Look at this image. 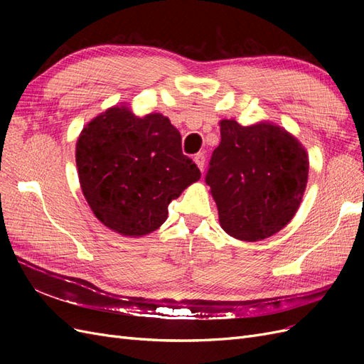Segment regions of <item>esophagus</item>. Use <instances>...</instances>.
Here are the masks:
<instances>
[{"label":"esophagus","instance_id":"obj_1","mask_svg":"<svg viewBox=\"0 0 364 364\" xmlns=\"http://www.w3.org/2000/svg\"><path fill=\"white\" fill-rule=\"evenodd\" d=\"M194 161H196V164H197V167L200 168V171H203V168H205V161H206L205 153H203V151L197 153V155L194 156Z\"/></svg>","mask_w":364,"mask_h":364}]
</instances>
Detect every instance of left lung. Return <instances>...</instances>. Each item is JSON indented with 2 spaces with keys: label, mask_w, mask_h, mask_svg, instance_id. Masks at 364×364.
I'll list each match as a JSON object with an SVG mask.
<instances>
[{
  "label": "left lung",
  "mask_w": 364,
  "mask_h": 364,
  "mask_svg": "<svg viewBox=\"0 0 364 364\" xmlns=\"http://www.w3.org/2000/svg\"><path fill=\"white\" fill-rule=\"evenodd\" d=\"M218 147L205 176L229 235L258 241L277 234L299 208L308 179L302 146L269 123H220Z\"/></svg>",
  "instance_id": "8db88e82"
}]
</instances>
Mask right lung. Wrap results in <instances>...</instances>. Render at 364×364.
Instances as JSON below:
<instances>
[{
    "label": "right lung",
    "mask_w": 364,
    "mask_h": 364,
    "mask_svg": "<svg viewBox=\"0 0 364 364\" xmlns=\"http://www.w3.org/2000/svg\"><path fill=\"white\" fill-rule=\"evenodd\" d=\"M75 162L95 217L130 237L158 229L167 220L170 202L200 179L167 117L138 118L127 107L107 109L82 130Z\"/></svg>",
    "instance_id": "right-lung-1"
}]
</instances>
